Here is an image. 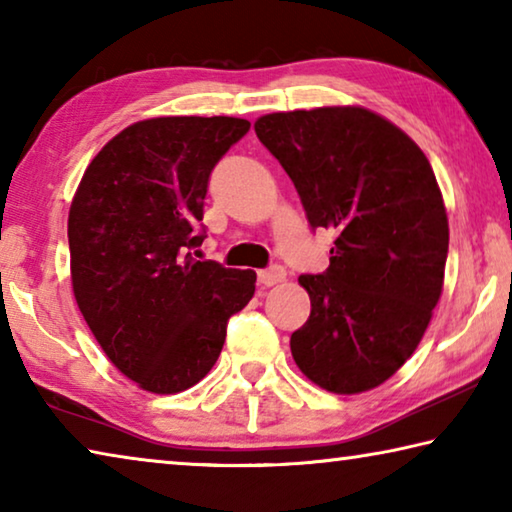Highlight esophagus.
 Here are the masks:
<instances>
[{
    "mask_svg": "<svg viewBox=\"0 0 512 512\" xmlns=\"http://www.w3.org/2000/svg\"><path fill=\"white\" fill-rule=\"evenodd\" d=\"M284 277H287V271H284L282 266H271L257 273V280L262 287H273L277 282H284Z\"/></svg>",
    "mask_w": 512,
    "mask_h": 512,
    "instance_id": "1",
    "label": "esophagus"
}]
</instances>
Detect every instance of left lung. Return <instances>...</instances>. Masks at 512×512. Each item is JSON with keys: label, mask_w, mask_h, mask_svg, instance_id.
I'll list each match as a JSON object with an SVG mask.
<instances>
[{"label": "left lung", "mask_w": 512, "mask_h": 512, "mask_svg": "<svg viewBox=\"0 0 512 512\" xmlns=\"http://www.w3.org/2000/svg\"><path fill=\"white\" fill-rule=\"evenodd\" d=\"M255 133L311 228L336 232L327 271L298 277L311 314L291 334L293 359L329 393L370 391L418 348L443 293L449 223L427 155L361 106L273 112Z\"/></svg>", "instance_id": "left-lung-1"}]
</instances>
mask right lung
Returning <instances> with one entry per match:
<instances>
[{"instance_id":"obj_1","label":"right lung","mask_w":512,"mask_h":512,"mask_svg":"<svg viewBox=\"0 0 512 512\" xmlns=\"http://www.w3.org/2000/svg\"><path fill=\"white\" fill-rule=\"evenodd\" d=\"M248 128L237 117L135 121L94 155L69 207L76 305L106 357L149 393L198 384L255 293V271L189 253L205 239L214 164Z\"/></svg>"}]
</instances>
